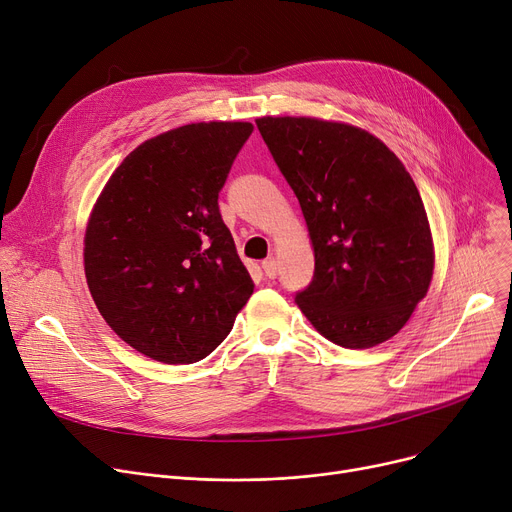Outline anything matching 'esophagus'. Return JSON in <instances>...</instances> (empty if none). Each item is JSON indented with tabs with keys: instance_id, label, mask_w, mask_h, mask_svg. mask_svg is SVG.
Returning a JSON list of instances; mask_svg holds the SVG:
<instances>
[{
	"instance_id": "1",
	"label": "esophagus",
	"mask_w": 512,
	"mask_h": 512,
	"mask_svg": "<svg viewBox=\"0 0 512 512\" xmlns=\"http://www.w3.org/2000/svg\"><path fill=\"white\" fill-rule=\"evenodd\" d=\"M261 267H263V274L267 276V278H276L278 276V261L274 259V257H270V259H265L263 263H261Z\"/></svg>"
}]
</instances>
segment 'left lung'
Masks as SVG:
<instances>
[{"label": "left lung", "instance_id": "1", "mask_svg": "<svg viewBox=\"0 0 512 512\" xmlns=\"http://www.w3.org/2000/svg\"><path fill=\"white\" fill-rule=\"evenodd\" d=\"M297 195L315 253L294 294L315 330L344 348L392 338L427 294L434 242L411 174L373 134L315 118H259Z\"/></svg>", "mask_w": 512, "mask_h": 512}]
</instances>
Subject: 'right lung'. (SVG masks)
Here are the masks:
<instances>
[{
  "label": "right lung",
  "mask_w": 512,
  "mask_h": 512,
  "mask_svg": "<svg viewBox=\"0 0 512 512\" xmlns=\"http://www.w3.org/2000/svg\"><path fill=\"white\" fill-rule=\"evenodd\" d=\"M249 122L186 124L139 145L95 203L85 274L103 319L149 359L213 353L253 294L218 197Z\"/></svg>",
  "instance_id": "obj_1"
}]
</instances>
